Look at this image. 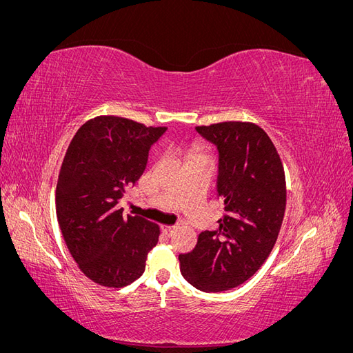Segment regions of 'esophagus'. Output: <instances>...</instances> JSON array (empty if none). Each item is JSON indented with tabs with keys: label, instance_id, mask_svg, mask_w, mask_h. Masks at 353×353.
Masks as SVG:
<instances>
[{
	"label": "esophagus",
	"instance_id": "34e87169",
	"mask_svg": "<svg viewBox=\"0 0 353 353\" xmlns=\"http://www.w3.org/2000/svg\"><path fill=\"white\" fill-rule=\"evenodd\" d=\"M162 230H163V232L166 234V236H169V237H170V236H172V234L175 232L176 227H175V225H172V227H163Z\"/></svg>",
	"mask_w": 353,
	"mask_h": 353
}]
</instances>
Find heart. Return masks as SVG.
I'll return each mask as SVG.
<instances>
[{"label": "heart", "instance_id": "obj_1", "mask_svg": "<svg viewBox=\"0 0 353 353\" xmlns=\"http://www.w3.org/2000/svg\"><path fill=\"white\" fill-rule=\"evenodd\" d=\"M197 156H200V154H193V156H191V159H194V157H197Z\"/></svg>", "mask_w": 353, "mask_h": 353}]
</instances>
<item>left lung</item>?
I'll return each mask as SVG.
<instances>
[{
    "instance_id": "left-lung-1",
    "label": "left lung",
    "mask_w": 353,
    "mask_h": 353,
    "mask_svg": "<svg viewBox=\"0 0 353 353\" xmlns=\"http://www.w3.org/2000/svg\"><path fill=\"white\" fill-rule=\"evenodd\" d=\"M196 131L218 150L216 196L227 215L178 256L179 270L199 290L223 292L249 280L274 248L285 210L284 169L258 125L221 122Z\"/></svg>"
}]
</instances>
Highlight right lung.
<instances>
[{"label": "right lung", "mask_w": 353, "mask_h": 353, "mask_svg": "<svg viewBox=\"0 0 353 353\" xmlns=\"http://www.w3.org/2000/svg\"><path fill=\"white\" fill-rule=\"evenodd\" d=\"M166 128L99 116L74 134L56 190L57 219L68 249L94 283L123 287L140 279L159 227L123 215L119 201L143 175L148 150Z\"/></svg>", "instance_id": "add662e5"}]
</instances>
